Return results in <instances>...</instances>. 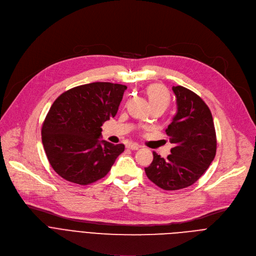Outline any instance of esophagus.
Segmentation results:
<instances>
[{
  "label": "esophagus",
  "mask_w": 256,
  "mask_h": 256,
  "mask_svg": "<svg viewBox=\"0 0 256 256\" xmlns=\"http://www.w3.org/2000/svg\"><path fill=\"white\" fill-rule=\"evenodd\" d=\"M141 146H139V144H127V148H129V150H139Z\"/></svg>",
  "instance_id": "obj_1"
}]
</instances>
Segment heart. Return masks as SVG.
<instances>
[{
	"label": "heart",
	"mask_w": 256,
	"mask_h": 256,
	"mask_svg": "<svg viewBox=\"0 0 256 256\" xmlns=\"http://www.w3.org/2000/svg\"><path fill=\"white\" fill-rule=\"evenodd\" d=\"M148 100L152 106H162L164 108L170 104V94L166 88H164L160 84H152L146 90Z\"/></svg>",
	"instance_id": "b5f03b06"
}]
</instances>
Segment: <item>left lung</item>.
<instances>
[{"instance_id": "8db88e82", "label": "left lung", "mask_w": 256, "mask_h": 256, "mask_svg": "<svg viewBox=\"0 0 256 256\" xmlns=\"http://www.w3.org/2000/svg\"><path fill=\"white\" fill-rule=\"evenodd\" d=\"M177 114L166 129L174 144L166 158L152 152L154 160L144 168L148 178L164 190H179L194 184L216 156V136L210 108L193 92L173 86Z\"/></svg>"}]
</instances>
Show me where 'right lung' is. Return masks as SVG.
<instances>
[{"instance_id": "right-lung-1", "label": "right lung", "mask_w": 256, "mask_h": 256, "mask_svg": "<svg viewBox=\"0 0 256 256\" xmlns=\"http://www.w3.org/2000/svg\"><path fill=\"white\" fill-rule=\"evenodd\" d=\"M126 85L94 82L63 92L52 104L42 128L46 158L63 179L88 185L104 178L124 144L100 140L102 124L116 116Z\"/></svg>"}]
</instances>
